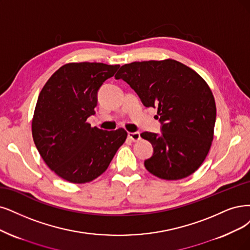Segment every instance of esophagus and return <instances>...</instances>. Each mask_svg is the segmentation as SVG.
I'll use <instances>...</instances> for the list:
<instances>
[{"label": "esophagus", "mask_w": 250, "mask_h": 250, "mask_svg": "<svg viewBox=\"0 0 250 250\" xmlns=\"http://www.w3.org/2000/svg\"><path fill=\"white\" fill-rule=\"evenodd\" d=\"M127 136H128V138H130V139H131L132 141H134V142H137V141H139V140L141 139V137H140V133H139V132H135V133H128V134H127Z\"/></svg>", "instance_id": "34e87169"}]
</instances>
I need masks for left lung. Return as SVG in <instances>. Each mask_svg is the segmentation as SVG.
<instances>
[{"instance_id": "obj_1", "label": "left lung", "mask_w": 250, "mask_h": 250, "mask_svg": "<svg viewBox=\"0 0 250 250\" xmlns=\"http://www.w3.org/2000/svg\"><path fill=\"white\" fill-rule=\"evenodd\" d=\"M115 78L130 84L146 107L158 108L162 134L140 135L153 146L152 156L144 162L147 171L166 180L195 173L214 136L216 105L207 82L171 59L125 63Z\"/></svg>"}]
</instances>
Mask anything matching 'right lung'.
Listing matches in <instances>:
<instances>
[{
    "mask_svg": "<svg viewBox=\"0 0 250 250\" xmlns=\"http://www.w3.org/2000/svg\"><path fill=\"white\" fill-rule=\"evenodd\" d=\"M119 64L69 62L45 83L32 119V135L41 158L61 178L86 183L103 174L127 133L90 126L100 86Z\"/></svg>",
    "mask_w": 250,
    "mask_h": 250,
    "instance_id": "obj_1",
    "label": "right lung"
}]
</instances>
